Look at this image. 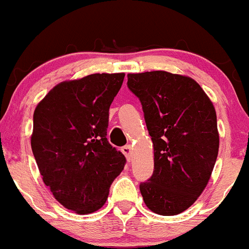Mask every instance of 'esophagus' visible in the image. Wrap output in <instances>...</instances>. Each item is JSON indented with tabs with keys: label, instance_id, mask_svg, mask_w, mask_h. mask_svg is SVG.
Instances as JSON below:
<instances>
[{
	"label": "esophagus",
	"instance_id": "esophagus-1",
	"mask_svg": "<svg viewBox=\"0 0 249 249\" xmlns=\"http://www.w3.org/2000/svg\"><path fill=\"white\" fill-rule=\"evenodd\" d=\"M122 152L124 154L128 162L132 161V146H130V145H124V146L122 147Z\"/></svg>",
	"mask_w": 249,
	"mask_h": 249
}]
</instances>
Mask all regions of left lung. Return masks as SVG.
<instances>
[{
	"label": "left lung",
	"mask_w": 249,
	"mask_h": 249,
	"mask_svg": "<svg viewBox=\"0 0 249 249\" xmlns=\"http://www.w3.org/2000/svg\"><path fill=\"white\" fill-rule=\"evenodd\" d=\"M154 144V173L140 183L154 213L176 215L202 194L219 149L216 114L196 81L166 71L128 73Z\"/></svg>",
	"instance_id": "obj_1"
}]
</instances>
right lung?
Wrapping results in <instances>:
<instances>
[{
	"label": "right lung",
	"instance_id": "1",
	"mask_svg": "<svg viewBox=\"0 0 249 249\" xmlns=\"http://www.w3.org/2000/svg\"><path fill=\"white\" fill-rule=\"evenodd\" d=\"M124 73H93L61 82L34 112L31 147L59 203L77 214L103 207L125 157L107 142L109 109Z\"/></svg>",
	"mask_w": 249,
	"mask_h": 249
}]
</instances>
